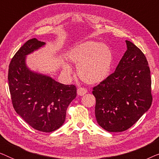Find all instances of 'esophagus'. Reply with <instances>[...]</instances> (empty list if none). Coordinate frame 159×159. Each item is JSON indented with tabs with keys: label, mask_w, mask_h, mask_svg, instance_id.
<instances>
[{
	"label": "esophagus",
	"mask_w": 159,
	"mask_h": 159,
	"mask_svg": "<svg viewBox=\"0 0 159 159\" xmlns=\"http://www.w3.org/2000/svg\"><path fill=\"white\" fill-rule=\"evenodd\" d=\"M87 92H88V90H87L86 88H77V95H80V96L84 95L85 93H87Z\"/></svg>",
	"instance_id": "obj_1"
}]
</instances>
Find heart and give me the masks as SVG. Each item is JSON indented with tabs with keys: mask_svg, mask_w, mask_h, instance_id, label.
Segmentation results:
<instances>
[{
	"mask_svg": "<svg viewBox=\"0 0 159 159\" xmlns=\"http://www.w3.org/2000/svg\"><path fill=\"white\" fill-rule=\"evenodd\" d=\"M68 58L78 65L77 73L82 81L88 84L99 83L109 75L113 64V53L108 45L88 41L69 51ZM66 72L70 68L65 66Z\"/></svg>",
	"mask_w": 159,
	"mask_h": 159,
	"instance_id": "1",
	"label": "heart"
}]
</instances>
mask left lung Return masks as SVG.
I'll return each instance as SVG.
<instances>
[{
    "label": "left lung",
    "instance_id": "1",
    "mask_svg": "<svg viewBox=\"0 0 159 159\" xmlns=\"http://www.w3.org/2000/svg\"><path fill=\"white\" fill-rule=\"evenodd\" d=\"M127 50L114 73L93 88L97 122L108 132L132 127L151 107V77L144 53L126 40Z\"/></svg>",
    "mask_w": 159,
    "mask_h": 159
}]
</instances>
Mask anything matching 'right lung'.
<instances>
[{
    "label": "right lung",
    "mask_w": 159,
    "mask_h": 159,
    "mask_svg": "<svg viewBox=\"0 0 159 159\" xmlns=\"http://www.w3.org/2000/svg\"><path fill=\"white\" fill-rule=\"evenodd\" d=\"M45 44L36 38L27 40L11 61L8 80L17 114L34 129L51 132L64 123L68 106L77 96V88L74 84L59 83L27 66L26 56Z\"/></svg>",
    "instance_id": "add662e5"
}]
</instances>
